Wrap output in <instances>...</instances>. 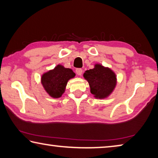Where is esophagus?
<instances>
[{
  "label": "esophagus",
  "instance_id": "obj_1",
  "mask_svg": "<svg viewBox=\"0 0 158 158\" xmlns=\"http://www.w3.org/2000/svg\"><path fill=\"white\" fill-rule=\"evenodd\" d=\"M82 73H83L82 69H81V68H77V69H76V73H77V74H78V75L81 76V74H82Z\"/></svg>",
  "mask_w": 158,
  "mask_h": 158
}]
</instances>
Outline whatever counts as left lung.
<instances>
[{
    "instance_id": "left-lung-1",
    "label": "left lung",
    "mask_w": 158,
    "mask_h": 158,
    "mask_svg": "<svg viewBox=\"0 0 158 158\" xmlns=\"http://www.w3.org/2000/svg\"><path fill=\"white\" fill-rule=\"evenodd\" d=\"M84 77L89 82L90 93L96 98L108 97L116 85L115 73L111 69L100 64H96L94 68L85 71Z\"/></svg>"
}]
</instances>
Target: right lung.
Here are the masks:
<instances>
[{"label": "right lung", "mask_w": 158, "mask_h": 158, "mask_svg": "<svg viewBox=\"0 0 158 158\" xmlns=\"http://www.w3.org/2000/svg\"><path fill=\"white\" fill-rule=\"evenodd\" d=\"M74 76L75 74L71 69L58 65L52 70L44 73L42 76L41 81L44 89L51 97L58 98L65 91L68 80Z\"/></svg>", "instance_id": "obj_1"}]
</instances>
